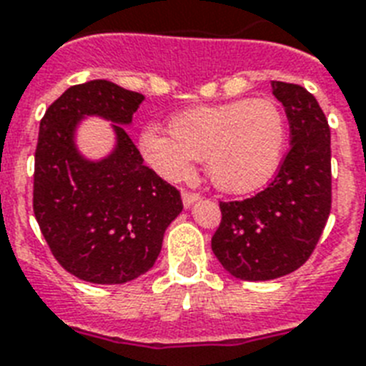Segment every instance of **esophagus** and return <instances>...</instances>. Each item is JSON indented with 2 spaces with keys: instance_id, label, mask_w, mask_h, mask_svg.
Returning <instances> with one entry per match:
<instances>
[{
  "instance_id": "34e87169",
  "label": "esophagus",
  "mask_w": 366,
  "mask_h": 366,
  "mask_svg": "<svg viewBox=\"0 0 366 366\" xmlns=\"http://www.w3.org/2000/svg\"><path fill=\"white\" fill-rule=\"evenodd\" d=\"M201 199V195L199 193H193V192H182V203L186 209H189L195 201H199Z\"/></svg>"
}]
</instances>
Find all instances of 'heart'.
Instances as JSON below:
<instances>
[{
	"label": "heart",
	"instance_id": "1",
	"mask_svg": "<svg viewBox=\"0 0 366 366\" xmlns=\"http://www.w3.org/2000/svg\"><path fill=\"white\" fill-rule=\"evenodd\" d=\"M139 137L144 162L169 182L186 180L193 159L207 162L212 184L227 193H250L269 182L286 148V118L272 99H237L193 107Z\"/></svg>",
	"mask_w": 366,
	"mask_h": 366
}]
</instances>
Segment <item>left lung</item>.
Returning <instances> with one entry per match:
<instances>
[{"mask_svg":"<svg viewBox=\"0 0 366 366\" xmlns=\"http://www.w3.org/2000/svg\"><path fill=\"white\" fill-rule=\"evenodd\" d=\"M286 109L291 148L274 180L244 201L219 203L212 252L227 272L259 282L286 276L316 248L331 212V129L316 97L299 84L272 82Z\"/></svg>","mask_w":366,"mask_h":366,"instance_id":"8db88e82","label":"left lung"}]
</instances>
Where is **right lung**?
I'll return each mask as SVG.
<instances>
[{
	"label": "right lung",
	"instance_id": "add662e5",
	"mask_svg": "<svg viewBox=\"0 0 366 366\" xmlns=\"http://www.w3.org/2000/svg\"><path fill=\"white\" fill-rule=\"evenodd\" d=\"M142 101L114 82L90 80L65 90L39 126L35 219L59 265L92 284H124L152 269L165 229L182 212L180 192L142 163L124 127ZM84 115L113 122L117 147L99 162L74 147Z\"/></svg>",
	"mask_w": 366,
	"mask_h": 366
}]
</instances>
